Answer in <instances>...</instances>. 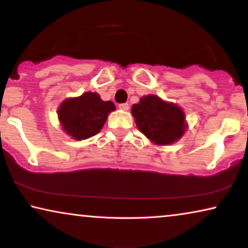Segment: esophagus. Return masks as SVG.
I'll use <instances>...</instances> for the list:
<instances>
[{"label": "esophagus", "instance_id": "1", "mask_svg": "<svg viewBox=\"0 0 248 248\" xmlns=\"http://www.w3.org/2000/svg\"><path fill=\"white\" fill-rule=\"evenodd\" d=\"M118 107H120V109H122V110H128V108H130V106H128L127 103L120 104V105H118Z\"/></svg>", "mask_w": 248, "mask_h": 248}]
</instances>
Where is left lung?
I'll return each mask as SVG.
<instances>
[{"label":"left lung","mask_w":248,"mask_h":248,"mask_svg":"<svg viewBox=\"0 0 248 248\" xmlns=\"http://www.w3.org/2000/svg\"><path fill=\"white\" fill-rule=\"evenodd\" d=\"M132 115L139 131L155 144L174 143L185 132L183 110L157 96L141 98L140 103L132 107Z\"/></svg>","instance_id":"8db88e82"}]
</instances>
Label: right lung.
<instances>
[{
    "label": "right lung",
    "instance_id": "right-lung-1",
    "mask_svg": "<svg viewBox=\"0 0 248 248\" xmlns=\"http://www.w3.org/2000/svg\"><path fill=\"white\" fill-rule=\"evenodd\" d=\"M113 110L115 105L111 101L101 100L96 93H86L63 101L57 113L67 134L76 140H86L101 130Z\"/></svg>",
    "mask_w": 248,
    "mask_h": 248
}]
</instances>
